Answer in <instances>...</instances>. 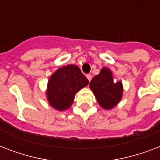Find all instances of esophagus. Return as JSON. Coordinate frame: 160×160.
Here are the masks:
<instances>
[{"mask_svg": "<svg viewBox=\"0 0 160 160\" xmlns=\"http://www.w3.org/2000/svg\"><path fill=\"white\" fill-rule=\"evenodd\" d=\"M86 77H87V79L89 81H90V80H91V79H92V76H91V75H90V74H89V75H86Z\"/></svg>", "mask_w": 160, "mask_h": 160, "instance_id": "1", "label": "esophagus"}]
</instances>
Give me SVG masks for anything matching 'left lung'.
Returning a JSON list of instances; mask_svg holds the SVG:
<instances>
[{
  "instance_id": "1",
  "label": "left lung",
  "mask_w": 160,
  "mask_h": 160,
  "mask_svg": "<svg viewBox=\"0 0 160 160\" xmlns=\"http://www.w3.org/2000/svg\"><path fill=\"white\" fill-rule=\"evenodd\" d=\"M90 87L98 103L104 109H109L115 106L122 97V83L114 82L112 72L105 67L91 80Z\"/></svg>"
}]
</instances>
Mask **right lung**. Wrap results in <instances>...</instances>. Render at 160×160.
<instances>
[{
	"label": "right lung",
	"mask_w": 160,
	"mask_h": 160,
	"mask_svg": "<svg viewBox=\"0 0 160 160\" xmlns=\"http://www.w3.org/2000/svg\"><path fill=\"white\" fill-rule=\"evenodd\" d=\"M88 84V79L76 65L58 69L48 81L46 95L49 104L58 110L67 109L72 105L75 93Z\"/></svg>",
	"instance_id": "right-lung-1"
}]
</instances>
